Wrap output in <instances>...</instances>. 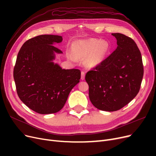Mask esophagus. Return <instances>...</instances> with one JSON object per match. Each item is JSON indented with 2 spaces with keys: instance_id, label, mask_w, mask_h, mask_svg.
Masks as SVG:
<instances>
[{
  "instance_id": "34e87169",
  "label": "esophagus",
  "mask_w": 156,
  "mask_h": 156,
  "mask_svg": "<svg viewBox=\"0 0 156 156\" xmlns=\"http://www.w3.org/2000/svg\"><path fill=\"white\" fill-rule=\"evenodd\" d=\"M84 77H85V73L84 72H81V79L84 80Z\"/></svg>"
}]
</instances>
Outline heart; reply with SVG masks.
<instances>
[{
  "label": "heart",
  "mask_w": 156,
  "mask_h": 156,
  "mask_svg": "<svg viewBox=\"0 0 156 156\" xmlns=\"http://www.w3.org/2000/svg\"><path fill=\"white\" fill-rule=\"evenodd\" d=\"M110 49L107 41L97 39H90L76 42L73 44V51L79 58H87L85 63L88 67L100 64Z\"/></svg>",
  "instance_id": "heart-1"
}]
</instances>
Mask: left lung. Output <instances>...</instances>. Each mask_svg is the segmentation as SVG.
<instances>
[{
    "instance_id": "left-lung-1",
    "label": "left lung",
    "mask_w": 156,
    "mask_h": 156,
    "mask_svg": "<svg viewBox=\"0 0 156 156\" xmlns=\"http://www.w3.org/2000/svg\"><path fill=\"white\" fill-rule=\"evenodd\" d=\"M112 35L116 49L85 75L92 105L109 112L120 109L137 95L144 74L141 53L133 40L120 33Z\"/></svg>"
}]
</instances>
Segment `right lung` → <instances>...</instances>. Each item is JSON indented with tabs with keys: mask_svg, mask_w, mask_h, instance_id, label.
<instances>
[{
	"mask_svg": "<svg viewBox=\"0 0 156 156\" xmlns=\"http://www.w3.org/2000/svg\"><path fill=\"white\" fill-rule=\"evenodd\" d=\"M58 35H40L25 41L19 51L13 69L17 93L25 104L39 114L60 111L69 94L79 82L81 71L65 69L55 64L56 53H62L54 44Z\"/></svg>",
	"mask_w": 156,
	"mask_h": 156,
	"instance_id": "obj_1",
	"label": "right lung"
}]
</instances>
